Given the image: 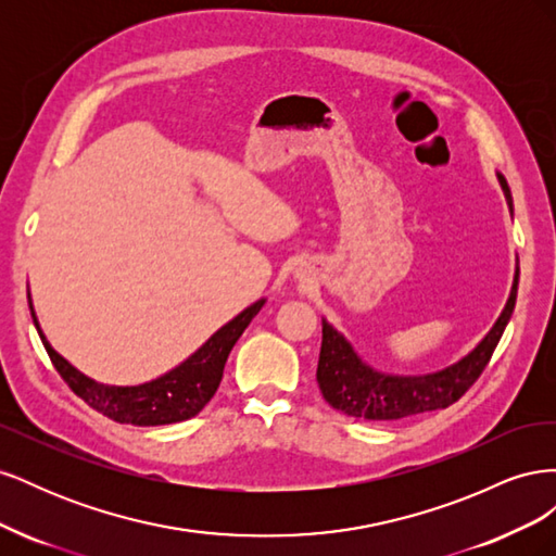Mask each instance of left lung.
Instances as JSON below:
<instances>
[{"instance_id":"obj_1","label":"left lung","mask_w":556,"mask_h":556,"mask_svg":"<svg viewBox=\"0 0 556 556\" xmlns=\"http://www.w3.org/2000/svg\"><path fill=\"white\" fill-rule=\"evenodd\" d=\"M496 178L513 213L508 182L498 172ZM517 280L519 266H515L506 306H503L494 327L484 333V339L462 359L431 374L399 376L378 371L371 364H366L345 336L323 317V348H319L317 362L319 392H323L331 408L345 413L348 417L374 419V422L447 408L450 403L462 399V394L478 380L486 362H490L503 329L510 323V315L515 311Z\"/></svg>"}]
</instances>
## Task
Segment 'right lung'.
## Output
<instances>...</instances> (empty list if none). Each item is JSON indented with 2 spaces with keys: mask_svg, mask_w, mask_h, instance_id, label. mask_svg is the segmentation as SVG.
I'll list each match as a JSON object with an SVG mask.
<instances>
[{
  "mask_svg": "<svg viewBox=\"0 0 556 556\" xmlns=\"http://www.w3.org/2000/svg\"><path fill=\"white\" fill-rule=\"evenodd\" d=\"M27 301L31 319H35V327L41 336V343L48 352L50 362L55 364L58 374L64 378V382L97 413H102L121 425L137 427L185 422V419L194 417L204 408L223 380L225 364L233 343L241 339V333L252 323V317H255L266 304V299H257L255 304L243 308L237 317L217 329L204 345L197 348L188 359H182L166 374L139 384H109L80 374L74 364L66 362L60 352L48 343L37 319L35 306H31L29 292Z\"/></svg>",
  "mask_w": 556,
  "mask_h": 556,
  "instance_id": "1",
  "label": "right lung"
}]
</instances>
